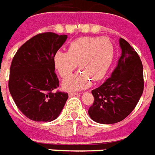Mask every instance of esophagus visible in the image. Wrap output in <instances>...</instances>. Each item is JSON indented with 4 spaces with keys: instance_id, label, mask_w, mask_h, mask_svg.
<instances>
[{
    "instance_id": "obj_1",
    "label": "esophagus",
    "mask_w": 155,
    "mask_h": 155,
    "mask_svg": "<svg viewBox=\"0 0 155 155\" xmlns=\"http://www.w3.org/2000/svg\"><path fill=\"white\" fill-rule=\"evenodd\" d=\"M80 94H78V93H75V92H70L69 93V96L70 97H72V96H75V95H79Z\"/></svg>"
}]
</instances>
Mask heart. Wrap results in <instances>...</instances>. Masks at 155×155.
<instances>
[{
    "instance_id": "obj_1",
    "label": "heart",
    "mask_w": 155,
    "mask_h": 155,
    "mask_svg": "<svg viewBox=\"0 0 155 155\" xmlns=\"http://www.w3.org/2000/svg\"><path fill=\"white\" fill-rule=\"evenodd\" d=\"M114 46L105 37H81L73 40L67 52L58 51L54 56V63L62 79H66L79 64L82 71L62 84L64 89L79 91L90 86L93 78L102 79L111 66Z\"/></svg>"
}]
</instances>
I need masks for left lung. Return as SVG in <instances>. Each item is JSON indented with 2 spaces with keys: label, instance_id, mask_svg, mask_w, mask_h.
<instances>
[{
  "label": "left lung",
  "instance_id": "obj_1",
  "mask_svg": "<svg viewBox=\"0 0 155 155\" xmlns=\"http://www.w3.org/2000/svg\"><path fill=\"white\" fill-rule=\"evenodd\" d=\"M121 55L110 78L92 90L94 101L88 109L92 120L114 124L125 119L136 107L143 92V69L140 57L130 44L119 39Z\"/></svg>",
  "mask_w": 155,
  "mask_h": 155
}]
</instances>
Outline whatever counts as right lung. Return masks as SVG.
<instances>
[{"label":"right lung","instance_id":"add662e5","mask_svg":"<svg viewBox=\"0 0 155 155\" xmlns=\"http://www.w3.org/2000/svg\"><path fill=\"white\" fill-rule=\"evenodd\" d=\"M67 35L43 33L24 43L14 55L10 68L9 91L24 116L35 121L56 119L68 94L53 90L59 87L54 56Z\"/></svg>","mask_w":155,"mask_h":155}]
</instances>
